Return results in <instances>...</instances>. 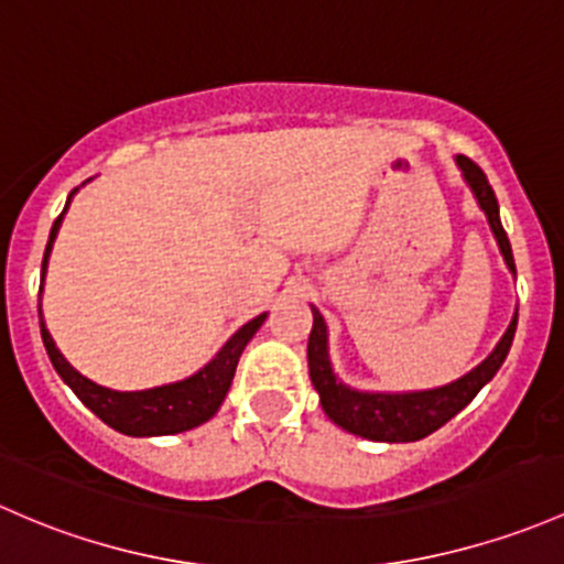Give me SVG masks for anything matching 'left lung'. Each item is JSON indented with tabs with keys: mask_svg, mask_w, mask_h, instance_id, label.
Segmentation results:
<instances>
[{
	"mask_svg": "<svg viewBox=\"0 0 564 564\" xmlns=\"http://www.w3.org/2000/svg\"><path fill=\"white\" fill-rule=\"evenodd\" d=\"M454 160L458 171H462L464 184H467L469 193L478 200L480 212L489 219V228L495 234L505 265L516 276L513 252H510L508 234H505L502 223H499V206L489 178L469 156L456 154ZM312 321L315 323H312L306 358H310L312 386H315L317 397H321L325 415L339 429L358 434L364 440H375V443H415V440L429 437L440 426H445L497 375L502 361L508 358L510 345H513L519 310L513 312V321H510L502 339L497 341L495 350L478 367L469 369L467 375L448 382V386L426 388V391H361V388L347 386L334 371V364H330L328 325H325L317 306H312Z\"/></svg>",
	"mask_w": 564,
	"mask_h": 564,
	"instance_id": "left-lung-1",
	"label": "left lung"
}]
</instances>
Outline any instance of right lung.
I'll use <instances>...</instances> for the list:
<instances>
[{"mask_svg":"<svg viewBox=\"0 0 564 564\" xmlns=\"http://www.w3.org/2000/svg\"><path fill=\"white\" fill-rule=\"evenodd\" d=\"M84 184H80V187H84ZM80 187H75L73 193H69L65 212L56 217L54 228H51L48 243H45L43 254V282L45 271H48L51 249H54L56 234H59L62 228V219H65L69 200H73V195L78 193ZM40 295H43V288H40ZM37 312L40 334H43V345L45 350H48V358L51 364H54L56 375L73 388L75 397L95 412L102 423H108L116 432L127 434V437H162V434L189 432V429L212 421V417L217 415V410L223 408L225 397H228L243 347H247V341L258 334V328L265 323V317H269V312H263V315L243 323L241 328L219 347L217 356H214L206 367L197 369L195 375L184 377V380L165 382V386L147 388V391H113V388H106L100 386V382L89 380L86 375H80V371L62 356L54 336H51L48 325L43 321V301H37Z\"/></svg>","mask_w":564,"mask_h":564,"instance_id":"add662e5","label":"right lung"}]
</instances>
